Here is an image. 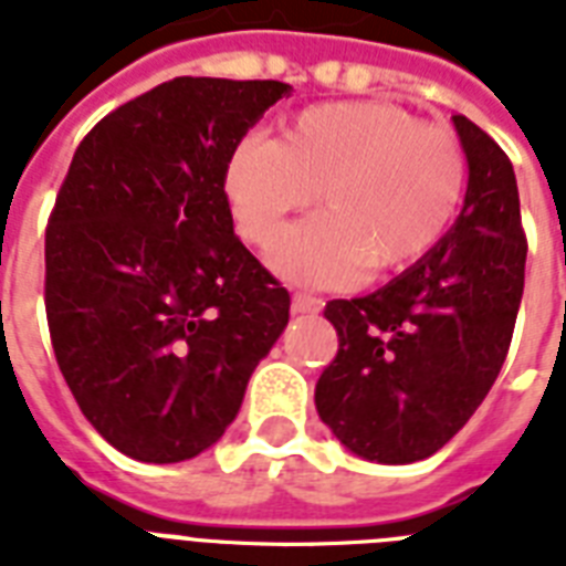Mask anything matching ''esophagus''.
<instances>
[{
  "label": "esophagus",
  "instance_id": "1",
  "mask_svg": "<svg viewBox=\"0 0 566 566\" xmlns=\"http://www.w3.org/2000/svg\"><path fill=\"white\" fill-rule=\"evenodd\" d=\"M319 307L323 302L316 296H305V293H293V302H291V311L293 314H319Z\"/></svg>",
  "mask_w": 566,
  "mask_h": 566
}]
</instances>
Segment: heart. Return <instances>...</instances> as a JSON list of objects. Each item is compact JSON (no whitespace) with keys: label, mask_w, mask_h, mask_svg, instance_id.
<instances>
[{"label":"heart","mask_w":566,"mask_h":566,"mask_svg":"<svg viewBox=\"0 0 566 566\" xmlns=\"http://www.w3.org/2000/svg\"><path fill=\"white\" fill-rule=\"evenodd\" d=\"M465 179L453 133L384 101L307 107L284 124L282 139H238L223 165L238 227L259 247L319 191L323 214L270 250V268L307 287H355L369 268H412L448 235Z\"/></svg>","instance_id":"obj_1"}]
</instances>
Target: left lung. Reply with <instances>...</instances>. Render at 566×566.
I'll use <instances>...</instances> for the list:
<instances>
[{"mask_svg": "<svg viewBox=\"0 0 566 566\" xmlns=\"http://www.w3.org/2000/svg\"><path fill=\"white\" fill-rule=\"evenodd\" d=\"M468 188L448 235L369 296L334 298L339 352L316 380V412L355 457H433L497 380L523 296L526 238L509 156L453 116Z\"/></svg>", "mask_w": 566, "mask_h": 566, "instance_id": "obj_1", "label": "left lung"}]
</instances>
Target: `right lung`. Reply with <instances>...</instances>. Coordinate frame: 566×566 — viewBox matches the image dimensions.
<instances>
[{
	"instance_id": "obj_1",
	"label": "right lung",
	"mask_w": 566,
	"mask_h": 566,
	"mask_svg": "<svg viewBox=\"0 0 566 566\" xmlns=\"http://www.w3.org/2000/svg\"><path fill=\"white\" fill-rule=\"evenodd\" d=\"M282 81L174 77L77 145L45 229V316L90 424L168 465L227 433L291 296L235 238L229 148Z\"/></svg>"
}]
</instances>
